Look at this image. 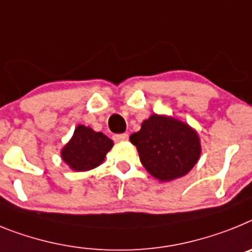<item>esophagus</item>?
<instances>
[{"label": "esophagus", "mask_w": 252, "mask_h": 252, "mask_svg": "<svg viewBox=\"0 0 252 252\" xmlns=\"http://www.w3.org/2000/svg\"><path fill=\"white\" fill-rule=\"evenodd\" d=\"M114 139L117 142H123L128 139V134L126 133H123V134H115L114 135Z\"/></svg>", "instance_id": "obj_1"}]
</instances>
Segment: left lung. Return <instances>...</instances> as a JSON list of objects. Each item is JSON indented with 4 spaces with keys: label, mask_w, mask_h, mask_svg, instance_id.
Wrapping results in <instances>:
<instances>
[{
    "label": "left lung",
    "mask_w": 252,
    "mask_h": 252,
    "mask_svg": "<svg viewBox=\"0 0 252 252\" xmlns=\"http://www.w3.org/2000/svg\"><path fill=\"white\" fill-rule=\"evenodd\" d=\"M129 139L148 174L165 183L185 176L202 153L195 129L168 115L152 114Z\"/></svg>",
    "instance_id": "1"
}]
</instances>
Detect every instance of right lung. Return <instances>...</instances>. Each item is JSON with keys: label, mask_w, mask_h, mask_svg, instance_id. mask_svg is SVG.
Here are the masks:
<instances>
[{"label": "right lung", "mask_w": 252, "mask_h": 252, "mask_svg": "<svg viewBox=\"0 0 252 252\" xmlns=\"http://www.w3.org/2000/svg\"><path fill=\"white\" fill-rule=\"evenodd\" d=\"M114 142L101 132L86 126H76L68 143L61 151V157L74 171H89L104 162Z\"/></svg>", "instance_id": "right-lung-1"}]
</instances>
